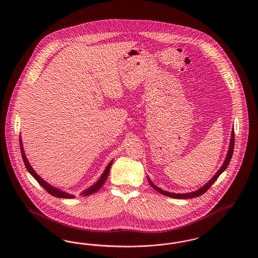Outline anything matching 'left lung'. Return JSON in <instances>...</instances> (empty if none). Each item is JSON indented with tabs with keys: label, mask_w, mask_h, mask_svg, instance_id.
I'll return each instance as SVG.
<instances>
[{
	"label": "left lung",
	"mask_w": 258,
	"mask_h": 258,
	"mask_svg": "<svg viewBox=\"0 0 258 258\" xmlns=\"http://www.w3.org/2000/svg\"><path fill=\"white\" fill-rule=\"evenodd\" d=\"M233 150H234V128H233L232 132H231V138H230V143H229V149H228V152H227V157H226V159H225V162L223 163L222 167L218 170V172H217L216 174L213 175V177L206 183V185L203 186L202 188H200L199 190H196V191H194V192L186 193V194L170 193V192L164 191V190H162V189H160V188H158L157 186L155 185V184L152 182V180H151L150 178H148V180H149L150 184H151V186H152L154 189H155L156 191H158L159 193H161V194L164 195V196L171 197V198H175V199H191V198H195V197L202 196L203 194H205L206 191L209 189V187L216 181L217 178L220 176V175L227 169V166H228L229 162H230V159H231V157H232V155H233Z\"/></svg>",
	"instance_id": "8db88e82"
}]
</instances>
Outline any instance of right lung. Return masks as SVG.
<instances>
[{
    "mask_svg": "<svg viewBox=\"0 0 258 258\" xmlns=\"http://www.w3.org/2000/svg\"><path fill=\"white\" fill-rule=\"evenodd\" d=\"M20 148L21 154H22V158H23V160H24V163H25V166H26L27 170H28V171H29V173H30V174H31V175H32L36 180H37V182H38V183H39L43 188H45V190H46L49 194H51V195H52L53 197H56V198H63V199H73V198H75V196L72 195V194H68V193L63 192V191L59 190V189H57V188H55V187H52V185H50L49 183H47L45 180H43L41 177L35 173V171L31 168V166L30 165V163H29V161H28V159H27V157H26V155H25L24 149H23V145H22V141H21V138ZM112 163H113V161L109 162V164L106 166L105 170L103 171V175H101V177L99 178V180H98L94 185L91 186V187H89V188H87L86 190H84L83 193L81 194L82 196H88V195H91L93 193H96V192H97V191H98V190H99V189L103 185V183L105 182V180H106V178H107V176H108V174H109V171H110V168H111Z\"/></svg>",
    "mask_w": 258,
    "mask_h": 258,
    "instance_id": "add662e5",
    "label": "right lung"
}]
</instances>
